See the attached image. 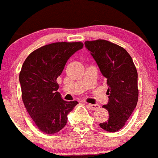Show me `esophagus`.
Segmentation results:
<instances>
[{"mask_svg": "<svg viewBox=\"0 0 158 158\" xmlns=\"http://www.w3.org/2000/svg\"><path fill=\"white\" fill-rule=\"evenodd\" d=\"M86 105H87V107H89L90 110H97V108H99V105L98 104H86Z\"/></svg>", "mask_w": 158, "mask_h": 158, "instance_id": "1", "label": "esophagus"}]
</instances>
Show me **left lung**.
Listing matches in <instances>:
<instances>
[{"mask_svg":"<svg viewBox=\"0 0 158 158\" xmlns=\"http://www.w3.org/2000/svg\"><path fill=\"white\" fill-rule=\"evenodd\" d=\"M85 46L108 86V103L102 107L107 110L109 118L100 126L107 132H117L125 126L136 107L139 96L136 68L129 53L110 41H86Z\"/></svg>","mask_w":158,"mask_h":158,"instance_id":"1","label":"left lung"}]
</instances>
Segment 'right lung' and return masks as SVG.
<instances>
[{
    "label": "right lung",
    "instance_id": "add662e5",
    "mask_svg": "<svg viewBox=\"0 0 158 158\" xmlns=\"http://www.w3.org/2000/svg\"><path fill=\"white\" fill-rule=\"evenodd\" d=\"M81 42H57L32 51L19 73L22 98L28 113L41 132L53 134L65 126L68 114L79 103L65 101L57 92V79Z\"/></svg>",
    "mask_w": 158,
    "mask_h": 158
}]
</instances>
